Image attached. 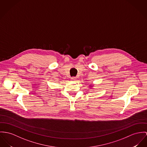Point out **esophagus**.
I'll return each mask as SVG.
<instances>
[{
    "instance_id": "esophagus-1",
    "label": "esophagus",
    "mask_w": 147,
    "mask_h": 147,
    "mask_svg": "<svg viewBox=\"0 0 147 147\" xmlns=\"http://www.w3.org/2000/svg\"><path fill=\"white\" fill-rule=\"evenodd\" d=\"M71 79H72L73 80H76V77H72V78H71Z\"/></svg>"
}]
</instances>
